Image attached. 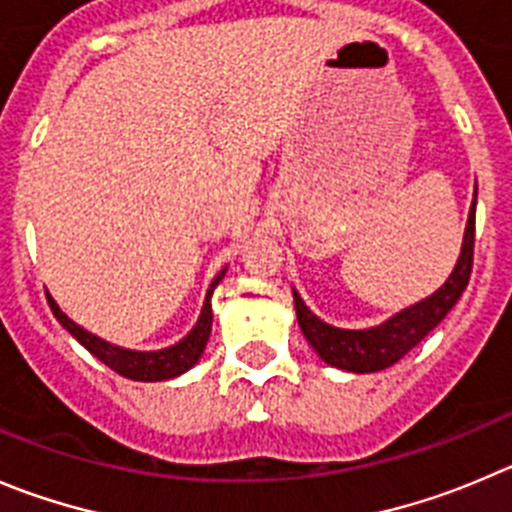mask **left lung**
<instances>
[{"instance_id": "obj_1", "label": "left lung", "mask_w": 512, "mask_h": 512, "mask_svg": "<svg viewBox=\"0 0 512 512\" xmlns=\"http://www.w3.org/2000/svg\"><path fill=\"white\" fill-rule=\"evenodd\" d=\"M477 197V186H475ZM475 204L472 199L470 217H467L465 237H462V252L457 257V265L452 275L444 280L439 290H434L429 298L409 305L391 315L381 326L364 328V331H348L323 323L315 313H310L308 305L293 290L295 315H298L300 331L308 338L313 351L336 369L353 371V374H374V371L389 369L399 358L407 356L432 328L442 323V318L455 308L460 295L465 293L472 272V252H475Z\"/></svg>"}]
</instances>
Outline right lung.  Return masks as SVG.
Listing matches in <instances>:
<instances>
[{"label": "right lung", "mask_w": 512, "mask_h": 512, "mask_svg": "<svg viewBox=\"0 0 512 512\" xmlns=\"http://www.w3.org/2000/svg\"><path fill=\"white\" fill-rule=\"evenodd\" d=\"M224 272H227V267H224L217 278L212 280V285H209L197 326L191 328L179 343H174V346L169 348H161V351H131V348H121L116 346V343L103 341V338L93 336V333H88L85 328H80L75 321H70L68 315L60 310V305L55 303V298H52L50 293L45 295L47 303H50L52 315L60 321V326L65 328L80 346L88 348L98 361H103L108 369H113L116 374L133 381H166L189 371L191 366L202 358L209 341V333H212V293L219 285V280L224 278Z\"/></svg>", "instance_id": "obj_1"}]
</instances>
